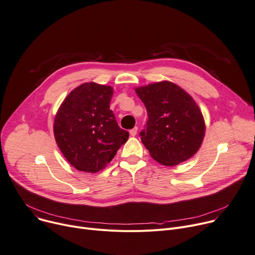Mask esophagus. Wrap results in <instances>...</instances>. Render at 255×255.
<instances>
[{"label": "esophagus", "mask_w": 255, "mask_h": 255, "mask_svg": "<svg viewBox=\"0 0 255 255\" xmlns=\"http://www.w3.org/2000/svg\"><path fill=\"white\" fill-rule=\"evenodd\" d=\"M137 131H138V128H137V127H134L133 129H131V130H130L131 136H135V135L137 134Z\"/></svg>", "instance_id": "34e87169"}]
</instances>
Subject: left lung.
I'll return each mask as SVG.
<instances>
[{
  "mask_svg": "<svg viewBox=\"0 0 255 255\" xmlns=\"http://www.w3.org/2000/svg\"><path fill=\"white\" fill-rule=\"evenodd\" d=\"M148 120L141 141L157 163L172 167L199 149L205 132L202 113L186 91L170 81L135 88Z\"/></svg>",
  "mask_w": 255,
  "mask_h": 255,
  "instance_id": "1",
  "label": "left lung"
}]
</instances>
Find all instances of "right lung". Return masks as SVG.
I'll use <instances>...</instances> for the list:
<instances>
[{"label": "right lung", "instance_id": "1", "mask_svg": "<svg viewBox=\"0 0 255 255\" xmlns=\"http://www.w3.org/2000/svg\"><path fill=\"white\" fill-rule=\"evenodd\" d=\"M113 87L95 82L73 89L61 104L54 121L56 142L78 171L97 173L128 140L119 127L110 102Z\"/></svg>", "mask_w": 255, "mask_h": 255}]
</instances>
